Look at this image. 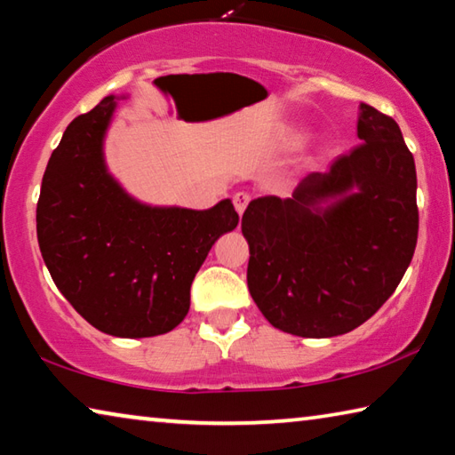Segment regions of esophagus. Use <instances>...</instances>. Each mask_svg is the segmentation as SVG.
<instances>
[{"mask_svg":"<svg viewBox=\"0 0 455 455\" xmlns=\"http://www.w3.org/2000/svg\"><path fill=\"white\" fill-rule=\"evenodd\" d=\"M233 203H235L236 212L243 214L244 209H246V204L251 203V195H249V192H236V195L233 196Z\"/></svg>","mask_w":455,"mask_h":455,"instance_id":"esophagus-1","label":"esophagus"}]
</instances>
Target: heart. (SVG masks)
Wrapping results in <instances>:
<instances>
[{
    "label": "heart",
    "instance_id": "1",
    "mask_svg": "<svg viewBox=\"0 0 455 455\" xmlns=\"http://www.w3.org/2000/svg\"><path fill=\"white\" fill-rule=\"evenodd\" d=\"M284 140H287L289 146H303L307 142V132H305V130L295 128V130H291Z\"/></svg>",
    "mask_w": 455,
    "mask_h": 455
}]
</instances>
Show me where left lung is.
<instances>
[{
	"label": "left lung",
	"instance_id": "8db88e82",
	"mask_svg": "<svg viewBox=\"0 0 455 455\" xmlns=\"http://www.w3.org/2000/svg\"><path fill=\"white\" fill-rule=\"evenodd\" d=\"M359 144L291 198L260 196L243 214L246 283L284 333L335 337L394 295L418 244V176L397 122L359 106Z\"/></svg>",
	"mask_w": 455,
	"mask_h": 455
}]
</instances>
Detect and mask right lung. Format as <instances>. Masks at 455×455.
I'll return each mask as SVG.
<instances>
[{
	"label": "right lung",
	"mask_w": 455,
	"mask_h": 455,
	"mask_svg": "<svg viewBox=\"0 0 455 455\" xmlns=\"http://www.w3.org/2000/svg\"><path fill=\"white\" fill-rule=\"evenodd\" d=\"M114 110L110 94L74 118L52 152L37 243L56 287L90 325L114 337H154L187 317L195 275L238 214L228 198L192 211L130 196L104 163Z\"/></svg>",
	"instance_id": "add662e5"
}]
</instances>
